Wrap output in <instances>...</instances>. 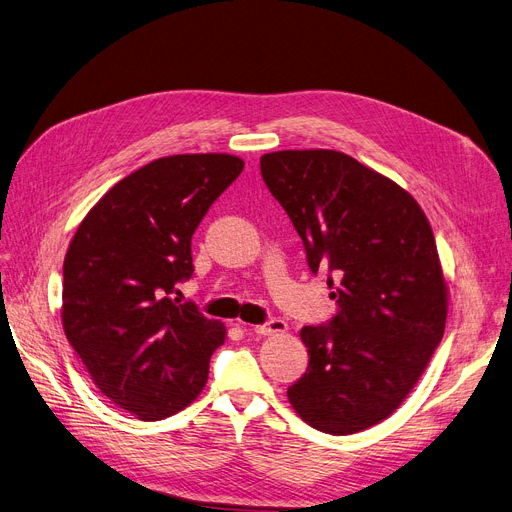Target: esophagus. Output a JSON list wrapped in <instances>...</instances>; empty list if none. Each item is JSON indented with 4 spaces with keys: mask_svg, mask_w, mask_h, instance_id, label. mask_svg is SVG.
Segmentation results:
<instances>
[{
    "mask_svg": "<svg viewBox=\"0 0 512 512\" xmlns=\"http://www.w3.org/2000/svg\"><path fill=\"white\" fill-rule=\"evenodd\" d=\"M286 330H288V324L284 319H270L267 324L257 326L255 334H259V336H278V334H286Z\"/></svg>",
    "mask_w": 512,
    "mask_h": 512,
    "instance_id": "34e87169",
    "label": "esophagus"
}]
</instances>
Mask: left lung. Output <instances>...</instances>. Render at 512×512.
Here are the masks:
<instances>
[{
	"mask_svg": "<svg viewBox=\"0 0 512 512\" xmlns=\"http://www.w3.org/2000/svg\"><path fill=\"white\" fill-rule=\"evenodd\" d=\"M261 176L340 307L328 326L301 330L309 367L288 400L319 432H363L402 405L444 336L432 226L409 191L342 151L265 153Z\"/></svg>",
	"mask_w": 512,
	"mask_h": 512,
	"instance_id": "left-lung-1",
	"label": "left lung"
}]
</instances>
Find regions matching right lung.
<instances>
[{
	"label": "right lung",
	"instance_id": "obj_1",
	"mask_svg": "<svg viewBox=\"0 0 512 512\" xmlns=\"http://www.w3.org/2000/svg\"><path fill=\"white\" fill-rule=\"evenodd\" d=\"M245 161L159 157L116 182L64 257L62 326L93 384L141 421L176 415L203 392L226 326L170 299L191 278V238Z\"/></svg>",
	"mask_w": 512,
	"mask_h": 512
}]
</instances>
